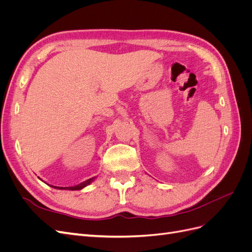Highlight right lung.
Here are the masks:
<instances>
[{
	"label": "right lung",
	"mask_w": 252,
	"mask_h": 252,
	"mask_svg": "<svg viewBox=\"0 0 252 252\" xmlns=\"http://www.w3.org/2000/svg\"><path fill=\"white\" fill-rule=\"evenodd\" d=\"M94 179H95V177L94 178H91V179H89V180H87V181H85V182H83V183H81V184H79V185H75V186H71V187H57V186H53V188H58V189H65V190H81V189H83L84 187H86V186H88L90 183H93L94 181Z\"/></svg>",
	"instance_id": "add662e5"
}]
</instances>
